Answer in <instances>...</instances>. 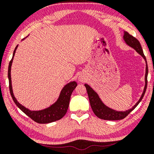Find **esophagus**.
I'll list each match as a JSON object with an SVG mask.
<instances>
[{"instance_id": "esophagus-1", "label": "esophagus", "mask_w": 154, "mask_h": 154, "mask_svg": "<svg viewBox=\"0 0 154 154\" xmlns=\"http://www.w3.org/2000/svg\"><path fill=\"white\" fill-rule=\"evenodd\" d=\"M79 81H81V82H84V80H85V79L82 78V77H79Z\"/></svg>"}]
</instances>
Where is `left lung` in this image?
<instances>
[{
    "label": "left lung",
    "instance_id": "1",
    "mask_svg": "<svg viewBox=\"0 0 154 154\" xmlns=\"http://www.w3.org/2000/svg\"><path fill=\"white\" fill-rule=\"evenodd\" d=\"M123 38L127 45H128L129 46L132 47V48L135 49V50L137 51L143 58L145 61H146V75H145V83H146V84H145L143 92L142 95H141L140 98L138 101L135 103V105L134 106H132V109H128V110L125 111H118L106 106L101 101V100L100 99L99 96L97 94L96 92L93 91V88L90 87L88 84H85V86L86 90H87L88 92V97H89L91 106L92 108V109H93V113H94L95 116H98V118L104 120H120L126 117L133 109H135V108L138 105L140 102L141 101V100L143 99V98L145 95V93H146V88H147L148 69L147 62H146V56H145V55L143 54V51L140 43V42L135 38H134V37L132 36L131 35L129 34L128 32H124Z\"/></svg>",
    "mask_w": 154,
    "mask_h": 154
}]
</instances>
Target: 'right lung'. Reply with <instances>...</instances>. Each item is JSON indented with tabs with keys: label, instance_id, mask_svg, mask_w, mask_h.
Returning a JSON list of instances; mask_svg holds the SVG:
<instances>
[{
	"label": "right lung",
	"instance_id": "obj_1",
	"mask_svg": "<svg viewBox=\"0 0 154 154\" xmlns=\"http://www.w3.org/2000/svg\"><path fill=\"white\" fill-rule=\"evenodd\" d=\"M17 45L14 51L13 56L12 59L10 61L9 65H8V81H9V91L11 95L13 100L14 101L16 105L18 106L19 109L22 110L26 115H27L29 118L34 120L35 122L39 124H47L51 123L53 122L57 121V120L61 119L63 116L66 114L67 109H68L69 104L70 97L75 88L77 87V82L73 81V82H70L68 84H66L63 89L61 90V93H60L59 98L56 100V102L51 105L50 107L47 108V109H43V110L40 111H31L29 110L24 106L21 105L20 103L17 101L16 98L14 95L13 91H12V85H11V68L12 61H13L14 56L16 50H17Z\"/></svg>",
	"mask_w": 154,
	"mask_h": 154
}]
</instances>
